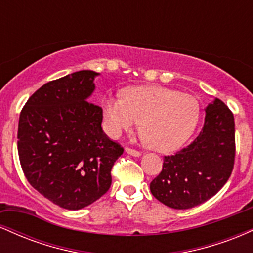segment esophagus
<instances>
[{"mask_svg":"<svg viewBox=\"0 0 253 253\" xmlns=\"http://www.w3.org/2000/svg\"><path fill=\"white\" fill-rule=\"evenodd\" d=\"M125 152L128 153V155L133 156V157H139V156L141 155V153L139 152V151H136L134 149H130V147H126V149H125Z\"/></svg>","mask_w":253,"mask_h":253,"instance_id":"34e87169","label":"esophagus"}]
</instances>
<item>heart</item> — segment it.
I'll list each match as a JSON object with an SVG mask.
<instances>
[{"label":"heart","instance_id":"b5f03b06","mask_svg":"<svg viewBox=\"0 0 253 253\" xmlns=\"http://www.w3.org/2000/svg\"><path fill=\"white\" fill-rule=\"evenodd\" d=\"M104 127L113 138L132 132L141 123V134L152 150L173 152L189 140L200 120L199 101L188 94L157 85L130 86L121 96L102 100Z\"/></svg>","mask_w":253,"mask_h":253}]
</instances>
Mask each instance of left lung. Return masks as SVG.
Returning a JSON list of instances; mask_svg holds the SVG:
<instances>
[{"instance_id": "left-lung-1", "label": "left lung", "mask_w": 253, "mask_h": 253, "mask_svg": "<svg viewBox=\"0 0 253 253\" xmlns=\"http://www.w3.org/2000/svg\"><path fill=\"white\" fill-rule=\"evenodd\" d=\"M205 110L199 136L176 155L165 156L162 172L150 184L152 195L173 210H189L210 200L233 170V114L219 98Z\"/></svg>"}]
</instances>
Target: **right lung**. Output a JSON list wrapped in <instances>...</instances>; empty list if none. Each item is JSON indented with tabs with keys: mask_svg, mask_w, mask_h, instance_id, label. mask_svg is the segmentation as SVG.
<instances>
[{
	"mask_svg": "<svg viewBox=\"0 0 253 253\" xmlns=\"http://www.w3.org/2000/svg\"><path fill=\"white\" fill-rule=\"evenodd\" d=\"M100 74L82 70L43 84L21 110L17 151L26 178L54 205L77 211L104 195L124 149L103 133L89 102Z\"/></svg>",
	"mask_w": 253,
	"mask_h": 253,
	"instance_id": "obj_1",
	"label": "right lung"
}]
</instances>
